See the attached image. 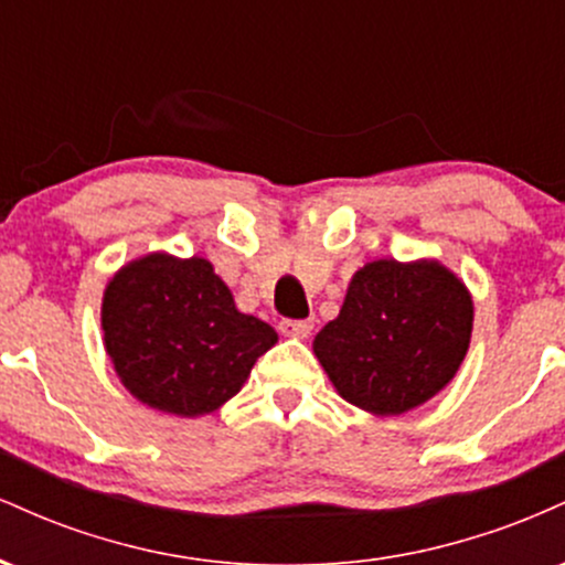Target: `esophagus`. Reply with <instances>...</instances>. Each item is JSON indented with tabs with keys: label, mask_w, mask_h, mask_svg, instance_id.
Masks as SVG:
<instances>
[{
	"label": "esophagus",
	"mask_w": 565,
	"mask_h": 565,
	"mask_svg": "<svg viewBox=\"0 0 565 565\" xmlns=\"http://www.w3.org/2000/svg\"><path fill=\"white\" fill-rule=\"evenodd\" d=\"M281 332L287 337H308L313 332V321L310 319H284Z\"/></svg>",
	"instance_id": "1"
}]
</instances>
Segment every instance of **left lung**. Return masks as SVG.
Segmentation results:
<instances>
[{
    "instance_id": "8db88e82",
    "label": "left lung",
    "mask_w": 565,
    "mask_h": 565,
    "mask_svg": "<svg viewBox=\"0 0 565 565\" xmlns=\"http://www.w3.org/2000/svg\"><path fill=\"white\" fill-rule=\"evenodd\" d=\"M470 291L436 260H374L350 281L313 350L342 398L404 414L449 385L470 345Z\"/></svg>"
}]
</instances>
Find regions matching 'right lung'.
Segmentation results:
<instances>
[{"label":"right lung","mask_w":565,"mask_h":565,"mask_svg":"<svg viewBox=\"0 0 565 565\" xmlns=\"http://www.w3.org/2000/svg\"><path fill=\"white\" fill-rule=\"evenodd\" d=\"M103 334L135 398L178 417L215 412L276 345L274 327L246 316L204 257L146 255L108 281Z\"/></svg>","instance_id":"obj_1"}]
</instances>
